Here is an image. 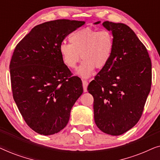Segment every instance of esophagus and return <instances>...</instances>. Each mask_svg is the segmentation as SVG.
I'll use <instances>...</instances> for the list:
<instances>
[{
    "mask_svg": "<svg viewBox=\"0 0 160 160\" xmlns=\"http://www.w3.org/2000/svg\"><path fill=\"white\" fill-rule=\"evenodd\" d=\"M82 84H83V88H84V92H86L87 91V86H88V82L87 81L83 80L82 81Z\"/></svg>",
    "mask_w": 160,
    "mask_h": 160,
    "instance_id": "1",
    "label": "esophagus"
}]
</instances>
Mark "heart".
Here are the masks:
<instances>
[{
	"label": "heart",
	"mask_w": 160,
	"mask_h": 160,
	"mask_svg": "<svg viewBox=\"0 0 160 160\" xmlns=\"http://www.w3.org/2000/svg\"><path fill=\"white\" fill-rule=\"evenodd\" d=\"M70 44L62 43L60 54L64 64L75 69L81 60L83 62L76 74L84 78L92 76L95 68L101 70L108 65L112 56L114 41L110 31L85 28L74 32L69 37Z\"/></svg>",
	"instance_id": "heart-1"
}]
</instances>
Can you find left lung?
<instances>
[{
    "label": "left lung",
    "instance_id": "8db88e82",
    "mask_svg": "<svg viewBox=\"0 0 160 160\" xmlns=\"http://www.w3.org/2000/svg\"><path fill=\"white\" fill-rule=\"evenodd\" d=\"M102 26L113 36L112 56L87 90L94 98L98 128L106 134L120 135L141 117L152 85V62L145 46L129 26L108 21Z\"/></svg>",
    "mask_w": 160,
    "mask_h": 160
}]
</instances>
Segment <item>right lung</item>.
I'll return each instance as SVG.
<instances>
[{
    "label": "right lung",
    "instance_id": "add662e5",
    "mask_svg": "<svg viewBox=\"0 0 160 160\" xmlns=\"http://www.w3.org/2000/svg\"><path fill=\"white\" fill-rule=\"evenodd\" d=\"M85 22L58 19L32 28L15 48L9 69L13 98L24 120L38 134L62 130L83 93L82 82L62 62L60 46Z\"/></svg>",
    "mask_w": 160,
    "mask_h": 160
}]
</instances>
